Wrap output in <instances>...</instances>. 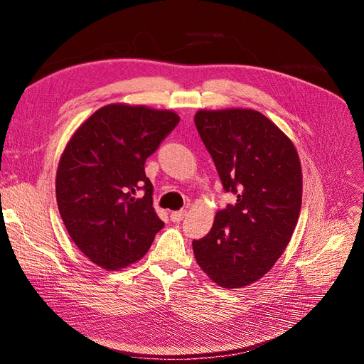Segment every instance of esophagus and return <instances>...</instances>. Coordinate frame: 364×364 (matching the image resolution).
Masks as SVG:
<instances>
[{"instance_id":"obj_1","label":"esophagus","mask_w":364,"mask_h":364,"mask_svg":"<svg viewBox=\"0 0 364 364\" xmlns=\"http://www.w3.org/2000/svg\"><path fill=\"white\" fill-rule=\"evenodd\" d=\"M186 215H187V211H186V209H181V211L172 213L171 214V220L174 221V223H180V221H183L186 218Z\"/></svg>"}]
</instances>
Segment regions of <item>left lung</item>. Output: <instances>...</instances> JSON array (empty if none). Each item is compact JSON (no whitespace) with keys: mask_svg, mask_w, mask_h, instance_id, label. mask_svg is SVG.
<instances>
[{"mask_svg":"<svg viewBox=\"0 0 364 364\" xmlns=\"http://www.w3.org/2000/svg\"><path fill=\"white\" fill-rule=\"evenodd\" d=\"M199 136L235 205L193 240L195 258L217 284L239 289L261 279L283 254L298 223L302 172L292 141L252 109L199 110Z\"/></svg>","mask_w":364,"mask_h":364,"instance_id":"8db88e82","label":"left lung"}]
</instances>
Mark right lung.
Instances as JSON below:
<instances>
[{"mask_svg":"<svg viewBox=\"0 0 364 364\" xmlns=\"http://www.w3.org/2000/svg\"><path fill=\"white\" fill-rule=\"evenodd\" d=\"M178 122L171 110L107 105L69 140L57 168V206L69 236L94 264L119 270L139 261L164 227L144 162Z\"/></svg>","mask_w":364,"mask_h":364,"instance_id":"obj_1","label":"right lung"}]
</instances>
